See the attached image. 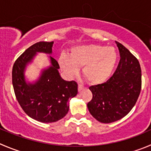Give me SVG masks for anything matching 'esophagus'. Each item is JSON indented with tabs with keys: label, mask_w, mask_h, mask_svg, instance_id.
Masks as SVG:
<instances>
[{
	"label": "esophagus",
	"mask_w": 151,
	"mask_h": 151,
	"mask_svg": "<svg viewBox=\"0 0 151 151\" xmlns=\"http://www.w3.org/2000/svg\"><path fill=\"white\" fill-rule=\"evenodd\" d=\"M84 86H83V85H81V84H79L78 85V91H81L82 90H83V88H84Z\"/></svg>",
	"instance_id": "34e87169"
}]
</instances>
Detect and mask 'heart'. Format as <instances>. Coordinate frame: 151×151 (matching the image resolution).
<instances>
[{
    "instance_id": "b5f03b06",
    "label": "heart",
    "mask_w": 151,
    "mask_h": 151,
    "mask_svg": "<svg viewBox=\"0 0 151 151\" xmlns=\"http://www.w3.org/2000/svg\"><path fill=\"white\" fill-rule=\"evenodd\" d=\"M117 62V53L114 47L89 44L74 46L70 55L63 53L58 60L60 68L68 78L77 75L80 67L92 84H101L109 79Z\"/></svg>"
}]
</instances>
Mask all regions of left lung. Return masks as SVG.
I'll return each instance as SVG.
<instances>
[{"label": "left lung", "mask_w": 151, "mask_h": 151, "mask_svg": "<svg viewBox=\"0 0 151 151\" xmlns=\"http://www.w3.org/2000/svg\"><path fill=\"white\" fill-rule=\"evenodd\" d=\"M121 59L114 75L102 84L89 88L93 97L87 104L91 114L102 123L119 120L131 111L139 96L142 71L138 60L115 41Z\"/></svg>", "instance_id": "obj_1"}]
</instances>
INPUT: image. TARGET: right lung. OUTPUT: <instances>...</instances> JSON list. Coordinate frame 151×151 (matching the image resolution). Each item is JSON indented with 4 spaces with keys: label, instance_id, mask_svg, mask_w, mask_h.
<instances>
[{
    "label": "right lung",
    "instance_id": "obj_1",
    "mask_svg": "<svg viewBox=\"0 0 151 151\" xmlns=\"http://www.w3.org/2000/svg\"><path fill=\"white\" fill-rule=\"evenodd\" d=\"M53 44L54 41L32 45L17 58L12 68V85L17 100L28 116L43 123L63 119L69 110L68 100L78 92L76 82L61 77L59 64L51 56ZM37 53L49 55L50 64L41 71L36 80L29 81L25 76L26 68Z\"/></svg>",
    "mask_w": 151,
    "mask_h": 151
}]
</instances>
